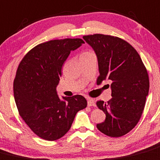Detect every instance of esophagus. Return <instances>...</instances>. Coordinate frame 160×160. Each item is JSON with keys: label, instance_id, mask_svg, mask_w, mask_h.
Here are the masks:
<instances>
[{"label": "esophagus", "instance_id": "34e87169", "mask_svg": "<svg viewBox=\"0 0 160 160\" xmlns=\"http://www.w3.org/2000/svg\"><path fill=\"white\" fill-rule=\"evenodd\" d=\"M88 106H95V102H94V99L88 98Z\"/></svg>", "mask_w": 160, "mask_h": 160}]
</instances>
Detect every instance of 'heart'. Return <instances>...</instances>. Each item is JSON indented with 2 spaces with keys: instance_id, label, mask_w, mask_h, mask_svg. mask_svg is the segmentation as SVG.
<instances>
[{
  "instance_id": "obj_1",
  "label": "heart",
  "mask_w": 160,
  "mask_h": 160,
  "mask_svg": "<svg viewBox=\"0 0 160 160\" xmlns=\"http://www.w3.org/2000/svg\"><path fill=\"white\" fill-rule=\"evenodd\" d=\"M89 54H91V52H83V53H82V54H81V55H80V57H82V56H85V55H89Z\"/></svg>"
}]
</instances>
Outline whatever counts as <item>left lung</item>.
I'll list each match as a JSON object with an SVG mask.
<instances>
[{"instance_id": "8db88e82", "label": "left lung", "mask_w": 160, "mask_h": 160, "mask_svg": "<svg viewBox=\"0 0 160 160\" xmlns=\"http://www.w3.org/2000/svg\"><path fill=\"white\" fill-rule=\"evenodd\" d=\"M83 38L97 56L100 74L97 82L112 81V98L97 102L106 116L97 128L109 137H121L137 125L143 112L149 91L146 68L137 51L119 37L94 34Z\"/></svg>"}]
</instances>
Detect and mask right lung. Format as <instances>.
Here are the masks:
<instances>
[{
    "instance_id": "add662e5",
    "label": "right lung",
    "mask_w": 160,
    "mask_h": 160,
    "mask_svg": "<svg viewBox=\"0 0 160 160\" xmlns=\"http://www.w3.org/2000/svg\"><path fill=\"white\" fill-rule=\"evenodd\" d=\"M84 44L81 39H63L36 46L18 66L14 97L20 116L38 137L55 141L70 129L76 114L88 105L82 95L62 97L56 88L62 67L72 51Z\"/></svg>"
}]
</instances>
